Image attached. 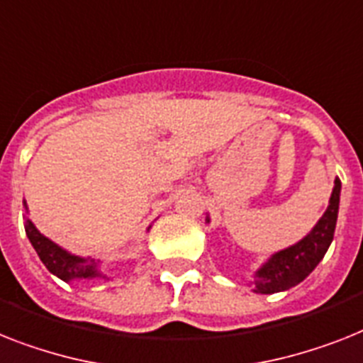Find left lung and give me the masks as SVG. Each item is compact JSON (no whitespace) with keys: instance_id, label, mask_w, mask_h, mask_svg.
<instances>
[{"instance_id":"1","label":"left lung","mask_w":363,"mask_h":363,"mask_svg":"<svg viewBox=\"0 0 363 363\" xmlns=\"http://www.w3.org/2000/svg\"><path fill=\"white\" fill-rule=\"evenodd\" d=\"M341 182L336 178L332 189L328 208L319 218V223L311 228L306 238L274 252L254 274V291L271 295V293L287 291L301 284L313 269L319 265L326 250L330 247L336 230L337 209H340ZM209 223V218H208Z\"/></svg>"}]
</instances>
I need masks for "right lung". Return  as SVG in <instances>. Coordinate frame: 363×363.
Here are the masks:
<instances>
[{
  "instance_id": "right-lung-1",
  "label": "right lung",
  "mask_w": 363,
  "mask_h": 363,
  "mask_svg": "<svg viewBox=\"0 0 363 363\" xmlns=\"http://www.w3.org/2000/svg\"><path fill=\"white\" fill-rule=\"evenodd\" d=\"M23 206L27 209L26 202H23ZM26 233L33 248L37 250L40 262L57 278H61L65 282H72V280H89V278L101 277L100 269H98L100 262H96L92 257H81L67 252L65 248L55 245L52 239L42 235L29 218L26 220Z\"/></svg>"
}]
</instances>
